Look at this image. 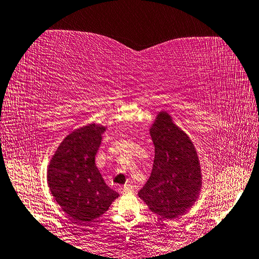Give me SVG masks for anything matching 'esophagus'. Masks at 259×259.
<instances>
[{
    "instance_id": "esophagus-1",
    "label": "esophagus",
    "mask_w": 259,
    "mask_h": 259,
    "mask_svg": "<svg viewBox=\"0 0 259 259\" xmlns=\"http://www.w3.org/2000/svg\"><path fill=\"white\" fill-rule=\"evenodd\" d=\"M134 190V187L131 184H125L124 187L122 188V192H131Z\"/></svg>"
}]
</instances>
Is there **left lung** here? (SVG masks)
<instances>
[{
  "label": "left lung",
  "mask_w": 259,
  "mask_h": 259,
  "mask_svg": "<svg viewBox=\"0 0 259 259\" xmlns=\"http://www.w3.org/2000/svg\"><path fill=\"white\" fill-rule=\"evenodd\" d=\"M149 131L155 144V159L138 197L154 213L174 220L187 213L201 195V162L194 142L167 111L156 115Z\"/></svg>",
  "instance_id": "obj_1"
}]
</instances>
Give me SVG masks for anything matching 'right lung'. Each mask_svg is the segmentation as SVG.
<instances>
[{"mask_svg":"<svg viewBox=\"0 0 259 259\" xmlns=\"http://www.w3.org/2000/svg\"><path fill=\"white\" fill-rule=\"evenodd\" d=\"M107 125L89 123L64 137L47 166L54 199L75 223H88L105 213L118 192L105 184L95 164Z\"/></svg>","mask_w":259,"mask_h":259,"instance_id":"add662e5","label":"right lung"}]
</instances>
